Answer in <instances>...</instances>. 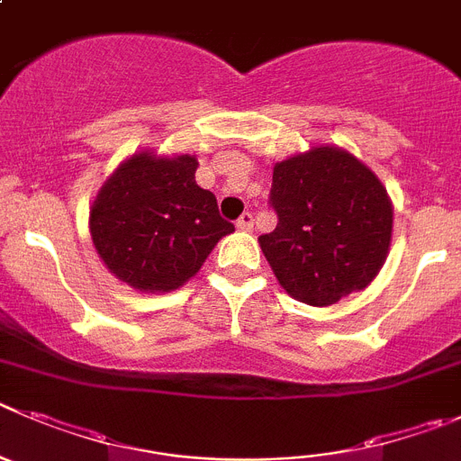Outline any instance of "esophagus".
Segmentation results:
<instances>
[{
    "instance_id": "1",
    "label": "esophagus",
    "mask_w": 461,
    "mask_h": 461,
    "mask_svg": "<svg viewBox=\"0 0 461 461\" xmlns=\"http://www.w3.org/2000/svg\"><path fill=\"white\" fill-rule=\"evenodd\" d=\"M238 228H240V230H244V233H249V230H251V228H253V214L251 212H244L242 217L238 219Z\"/></svg>"
}]
</instances>
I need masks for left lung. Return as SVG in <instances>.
<instances>
[{
	"label": "left lung",
	"mask_w": 461,
	"mask_h": 461,
	"mask_svg": "<svg viewBox=\"0 0 461 461\" xmlns=\"http://www.w3.org/2000/svg\"><path fill=\"white\" fill-rule=\"evenodd\" d=\"M269 203L278 223L258 242L290 297L322 308L373 283L393 235L373 168L345 148L313 146L274 164Z\"/></svg>",
	"instance_id": "8db88e82"
}]
</instances>
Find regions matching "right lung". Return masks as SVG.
<instances>
[{"label": "right lung", "instance_id": "add662e5", "mask_svg": "<svg viewBox=\"0 0 461 461\" xmlns=\"http://www.w3.org/2000/svg\"><path fill=\"white\" fill-rule=\"evenodd\" d=\"M194 155H130L93 198L88 228L104 267L139 293H171L235 230L212 192L196 185Z\"/></svg>", "mask_w": 461, "mask_h": 461}]
</instances>
